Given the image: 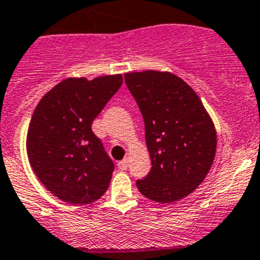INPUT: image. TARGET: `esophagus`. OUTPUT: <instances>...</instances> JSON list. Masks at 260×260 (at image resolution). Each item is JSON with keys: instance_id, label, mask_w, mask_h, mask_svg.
<instances>
[{"instance_id": "1", "label": "esophagus", "mask_w": 260, "mask_h": 260, "mask_svg": "<svg viewBox=\"0 0 260 260\" xmlns=\"http://www.w3.org/2000/svg\"><path fill=\"white\" fill-rule=\"evenodd\" d=\"M128 163H129L128 158H124L123 160H120V162L118 163V168L120 171H125L128 168Z\"/></svg>"}]
</instances>
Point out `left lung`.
I'll return each instance as SVG.
<instances>
[{"mask_svg": "<svg viewBox=\"0 0 260 260\" xmlns=\"http://www.w3.org/2000/svg\"><path fill=\"white\" fill-rule=\"evenodd\" d=\"M145 121L151 159L140 193L158 203L188 197L214 163L216 129L198 94L177 75L147 70L124 75Z\"/></svg>", "mask_w": 260, "mask_h": 260, "instance_id": "1", "label": "left lung"}]
</instances>
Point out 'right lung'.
Returning a JSON list of instances; mask_svg holds the SVG:
<instances>
[{
  "mask_svg": "<svg viewBox=\"0 0 260 260\" xmlns=\"http://www.w3.org/2000/svg\"><path fill=\"white\" fill-rule=\"evenodd\" d=\"M123 84L121 74L67 78L43 95L27 132V155L43 185L71 205L100 200L114 163L92 123Z\"/></svg>",
  "mask_w": 260,
  "mask_h": 260,
  "instance_id": "right-lung-1",
  "label": "right lung"
}]
</instances>
